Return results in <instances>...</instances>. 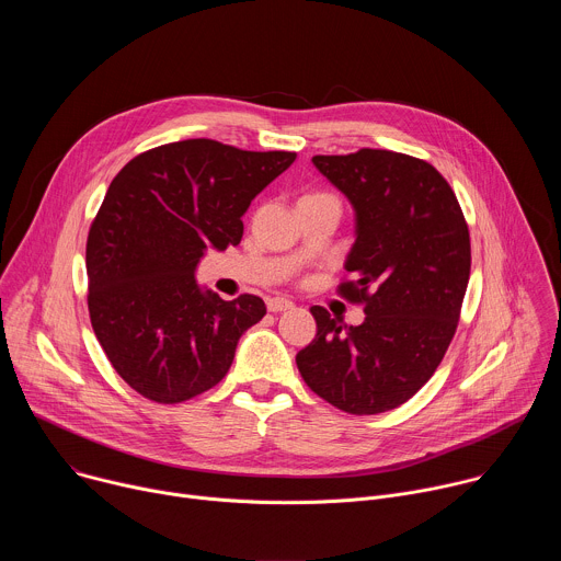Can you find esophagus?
I'll use <instances>...</instances> for the list:
<instances>
[{
	"label": "esophagus",
	"instance_id": "34e87169",
	"mask_svg": "<svg viewBox=\"0 0 561 561\" xmlns=\"http://www.w3.org/2000/svg\"><path fill=\"white\" fill-rule=\"evenodd\" d=\"M266 306H268L271 312H284V310H290V308H293V301L286 299V297H271V299L266 301Z\"/></svg>",
	"mask_w": 561,
	"mask_h": 561
}]
</instances>
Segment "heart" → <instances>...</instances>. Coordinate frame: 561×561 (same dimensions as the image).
<instances>
[{
    "mask_svg": "<svg viewBox=\"0 0 561 561\" xmlns=\"http://www.w3.org/2000/svg\"><path fill=\"white\" fill-rule=\"evenodd\" d=\"M310 197H322V193H312V195H304L301 199H310Z\"/></svg>",
    "mask_w": 561,
    "mask_h": 561,
    "instance_id": "heart-1",
    "label": "heart"
}]
</instances>
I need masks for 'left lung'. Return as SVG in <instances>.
Returning a JSON list of instances; mask_svg holds the SVG:
<instances>
[{
    "mask_svg": "<svg viewBox=\"0 0 561 561\" xmlns=\"http://www.w3.org/2000/svg\"><path fill=\"white\" fill-rule=\"evenodd\" d=\"M314 169L355 210V244L340 293L364 304L346 327L322 306L297 353L312 392L351 415L402 407L433 377L455 335L470 277V237L448 182L424 159L362 148L314 154Z\"/></svg>",
    "mask_w": 561,
    "mask_h": 561,
    "instance_id": "1",
    "label": "left lung"
}]
</instances>
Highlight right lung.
Wrapping results in <instances>:
<instances>
[{
	"mask_svg": "<svg viewBox=\"0 0 561 561\" xmlns=\"http://www.w3.org/2000/svg\"><path fill=\"white\" fill-rule=\"evenodd\" d=\"M295 152L184 139L137 154L111 182L87 242L89 312L117 375L180 404L228 373L239 337L266 314L195 282L206 251L242 242V215Z\"/></svg>",
	"mask_w": 561,
	"mask_h": 561,
	"instance_id": "obj_1",
	"label": "right lung"
}]
</instances>
